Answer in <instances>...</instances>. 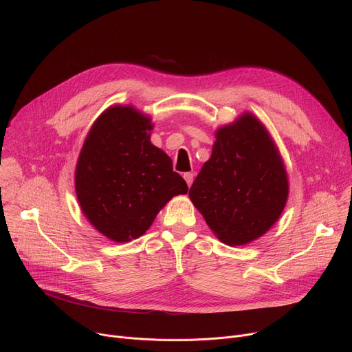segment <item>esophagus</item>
<instances>
[{
	"instance_id": "1",
	"label": "esophagus",
	"mask_w": 352,
	"mask_h": 352,
	"mask_svg": "<svg viewBox=\"0 0 352 352\" xmlns=\"http://www.w3.org/2000/svg\"><path fill=\"white\" fill-rule=\"evenodd\" d=\"M184 179H186L187 186L191 187L192 182H194V174L192 173H186V174H184Z\"/></svg>"
}]
</instances>
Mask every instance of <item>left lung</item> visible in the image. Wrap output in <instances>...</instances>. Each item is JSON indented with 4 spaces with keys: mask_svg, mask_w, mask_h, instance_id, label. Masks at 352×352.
Segmentation results:
<instances>
[{
    "mask_svg": "<svg viewBox=\"0 0 352 352\" xmlns=\"http://www.w3.org/2000/svg\"><path fill=\"white\" fill-rule=\"evenodd\" d=\"M289 182L278 146L252 113L215 131L211 158L202 165L190 199L221 243L245 245L281 217Z\"/></svg>",
    "mask_w": 352,
    "mask_h": 352,
    "instance_id": "obj_1",
    "label": "left lung"
}]
</instances>
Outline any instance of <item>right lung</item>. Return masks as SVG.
Masks as SVG:
<instances>
[{"mask_svg":"<svg viewBox=\"0 0 352 352\" xmlns=\"http://www.w3.org/2000/svg\"><path fill=\"white\" fill-rule=\"evenodd\" d=\"M154 124L133 105H111L94 121L76 166L82 214L114 243L145 234L173 197L187 194L173 161L151 144Z\"/></svg>","mask_w":352,"mask_h":352,"instance_id":"add662e5","label":"right lung"}]
</instances>
